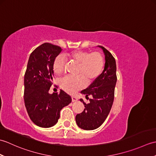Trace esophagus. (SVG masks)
I'll use <instances>...</instances> for the list:
<instances>
[{"instance_id":"34e87169","label":"esophagus","mask_w":156,"mask_h":156,"mask_svg":"<svg viewBox=\"0 0 156 156\" xmlns=\"http://www.w3.org/2000/svg\"><path fill=\"white\" fill-rule=\"evenodd\" d=\"M78 100V98H77V97H72V102H75V101H76Z\"/></svg>"}]
</instances>
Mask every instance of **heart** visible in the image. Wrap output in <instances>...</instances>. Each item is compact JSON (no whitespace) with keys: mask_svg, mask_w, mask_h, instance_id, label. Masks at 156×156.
<instances>
[{"mask_svg":"<svg viewBox=\"0 0 156 156\" xmlns=\"http://www.w3.org/2000/svg\"><path fill=\"white\" fill-rule=\"evenodd\" d=\"M69 61L78 64L76 74L77 76H67L60 80V86L66 92L73 94L83 88L86 80H95L103 69L105 59L101 53L84 50H74L66 54ZM66 60L62 55L55 58L53 64V70L55 74L60 75L64 71Z\"/></svg>","mask_w":156,"mask_h":156,"instance_id":"heart-1","label":"heart"}]
</instances>
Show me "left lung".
<instances>
[{"instance_id": "obj_1", "label": "left lung", "mask_w": 156, "mask_h": 156, "mask_svg": "<svg viewBox=\"0 0 156 156\" xmlns=\"http://www.w3.org/2000/svg\"><path fill=\"white\" fill-rule=\"evenodd\" d=\"M102 49L105 55V65L102 74L89 86L82 90L81 93L89 99L86 103L82 99L84 109L81 113L76 115V121L78 126L84 130H93L103 123L110 112L115 97V88L117 82V66L115 58L107 49Z\"/></svg>"}]
</instances>
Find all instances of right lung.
Returning a JSON list of instances; mask_svg holds the SVG:
<instances>
[{
    "instance_id": "1",
    "label": "right lung",
    "mask_w": 156,
    "mask_h": 156,
    "mask_svg": "<svg viewBox=\"0 0 156 156\" xmlns=\"http://www.w3.org/2000/svg\"><path fill=\"white\" fill-rule=\"evenodd\" d=\"M62 51L58 45L44 43L29 56L24 77V101L31 120L41 127L55 125L63 107L72 102L64 90L49 93L54 78L53 64Z\"/></svg>"
}]
</instances>
